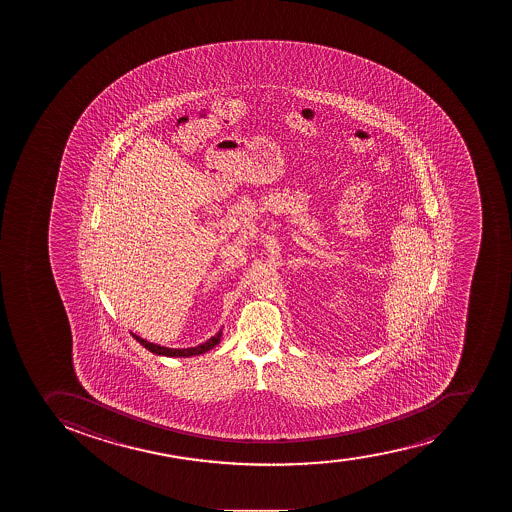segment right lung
<instances>
[{
	"label": "right lung",
	"instance_id": "right-lung-1",
	"mask_svg": "<svg viewBox=\"0 0 512 512\" xmlns=\"http://www.w3.org/2000/svg\"><path fill=\"white\" fill-rule=\"evenodd\" d=\"M132 335L137 339V342H140L145 349L150 350L152 354L165 355V357H192V355H202L208 352V350L213 349L222 339V329L218 330L217 334L213 335L212 339H208L207 342H203V344L197 345V347H188V349H168V347L147 342V340L138 337V335Z\"/></svg>",
	"mask_w": 512,
	"mask_h": 512
}]
</instances>
